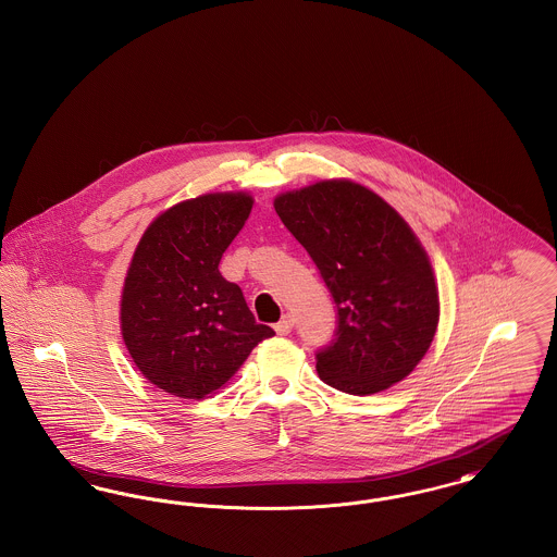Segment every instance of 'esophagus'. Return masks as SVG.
I'll use <instances>...</instances> for the list:
<instances>
[{
    "label": "esophagus",
    "mask_w": 557,
    "mask_h": 557,
    "mask_svg": "<svg viewBox=\"0 0 557 557\" xmlns=\"http://www.w3.org/2000/svg\"><path fill=\"white\" fill-rule=\"evenodd\" d=\"M292 327H294V319H292V315H284L282 321L275 325V332H277L280 336H288L292 332Z\"/></svg>",
    "instance_id": "obj_1"
}]
</instances>
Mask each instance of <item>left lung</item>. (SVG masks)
<instances>
[{"mask_svg":"<svg viewBox=\"0 0 557 557\" xmlns=\"http://www.w3.org/2000/svg\"><path fill=\"white\" fill-rule=\"evenodd\" d=\"M273 207L336 302L334 341L315 352L319 377L357 397L407 377L434 338L438 288L405 219L348 180L280 194Z\"/></svg>","mask_w":557,"mask_h":557,"instance_id":"8db88e82","label":"left lung"}]
</instances>
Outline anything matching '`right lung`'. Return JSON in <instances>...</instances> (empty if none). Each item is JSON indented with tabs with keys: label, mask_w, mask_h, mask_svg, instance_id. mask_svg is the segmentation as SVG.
I'll return each mask as SVG.
<instances>
[{
	"label": "right lung",
	"mask_w": 557,
	"mask_h": 557,
	"mask_svg": "<svg viewBox=\"0 0 557 557\" xmlns=\"http://www.w3.org/2000/svg\"><path fill=\"white\" fill-rule=\"evenodd\" d=\"M250 209L244 191L180 202L150 223L133 252L121 296L123 341L137 370L169 395H212L275 334L219 273Z\"/></svg>",
	"instance_id": "1"
}]
</instances>
